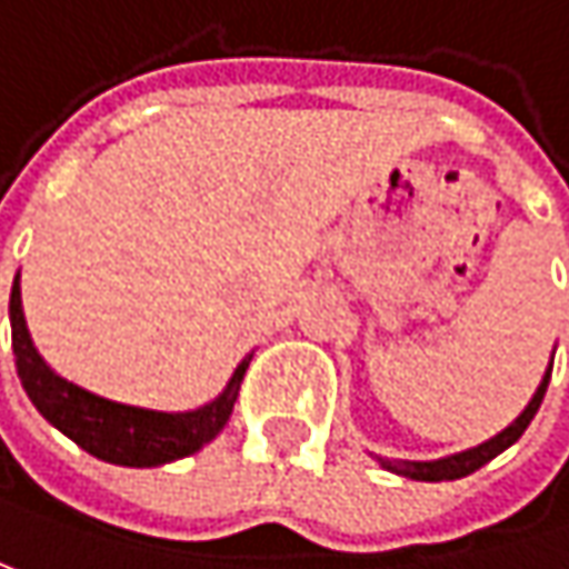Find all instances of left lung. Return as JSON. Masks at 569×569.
I'll return each instance as SVG.
<instances>
[{"label":"left lung","mask_w":569,"mask_h":569,"mask_svg":"<svg viewBox=\"0 0 569 569\" xmlns=\"http://www.w3.org/2000/svg\"><path fill=\"white\" fill-rule=\"evenodd\" d=\"M550 382V369L545 372V379H541V386L535 391V398L528 401V408L511 421V425L502 430V433H496L492 440H486V443H479V447H472V450H463V453H453V457H443V460H427V463H415V460H386V457H379V463L388 469V472H398V476H408V479H418V482H443V479H463L469 472H476L479 467H486L489 460H496L502 450H508L525 430L528 425L535 421V415H538V408H541V401H545V391H548Z\"/></svg>","instance_id":"obj_1"}]
</instances>
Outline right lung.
<instances>
[{"label":"right lung","mask_w":569,"mask_h":569,"mask_svg":"<svg viewBox=\"0 0 569 569\" xmlns=\"http://www.w3.org/2000/svg\"><path fill=\"white\" fill-rule=\"evenodd\" d=\"M9 320H12L16 369L31 405L77 447L116 467H161V463L197 453L226 427L236 395H239V382L249 369V359H242L229 386L223 388V395L197 411H178V415L148 411V408L109 401L87 388L73 386L41 359V352L34 349L31 333L24 327L19 274L12 284V298H9Z\"/></svg>","instance_id":"1"}]
</instances>
